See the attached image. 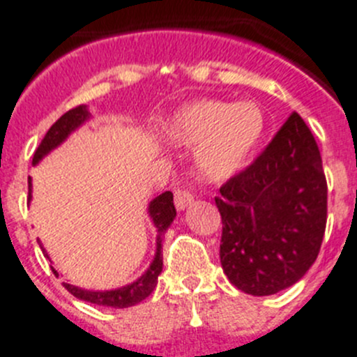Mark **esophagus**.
Returning a JSON list of instances; mask_svg holds the SVG:
<instances>
[{"label":"esophagus","mask_w":357,"mask_h":357,"mask_svg":"<svg viewBox=\"0 0 357 357\" xmlns=\"http://www.w3.org/2000/svg\"><path fill=\"white\" fill-rule=\"evenodd\" d=\"M192 202H194V195L186 192V190H178L174 194V204L178 211H185L188 206H192Z\"/></svg>","instance_id":"34e87169"}]
</instances>
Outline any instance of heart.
Here are the masks:
<instances>
[{
    "label": "heart",
    "instance_id": "heart-1",
    "mask_svg": "<svg viewBox=\"0 0 357 357\" xmlns=\"http://www.w3.org/2000/svg\"><path fill=\"white\" fill-rule=\"evenodd\" d=\"M264 132V112L248 100H197L176 111L165 126L176 146H197L195 171L202 181L213 185L236 178L248 165Z\"/></svg>",
    "mask_w": 357,
    "mask_h": 357
}]
</instances>
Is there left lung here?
<instances>
[{
	"mask_svg": "<svg viewBox=\"0 0 357 357\" xmlns=\"http://www.w3.org/2000/svg\"><path fill=\"white\" fill-rule=\"evenodd\" d=\"M215 202L224 224L220 262L239 291L271 296L306 275L324 238L328 185L317 142L298 112Z\"/></svg>",
	"mask_w": 357,
	"mask_h": 357,
	"instance_id": "1",
	"label": "left lung"
}]
</instances>
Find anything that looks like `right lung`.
<instances>
[{"mask_svg": "<svg viewBox=\"0 0 357 357\" xmlns=\"http://www.w3.org/2000/svg\"><path fill=\"white\" fill-rule=\"evenodd\" d=\"M89 119H91V112H89L88 105H79V107L65 112V114H63L61 118H59L58 121L49 128V132L45 133V137L42 139L38 149H36L35 155H33V165H38V163L49 155V153L54 151L56 148H59V146H61L63 142H65L66 139L75 132V130L81 128V126L84 125L86 121H89ZM28 186H29L28 202H31V192H33L31 178H28ZM148 215L156 229L155 255H153L151 264L148 266V269H146L137 280H133L132 284H126L123 285V287L111 289V291H89V289L77 287V285L63 284L66 291H68L70 294L75 296L77 299H81V301H88V303H93V305H100V306H111V308H128V306L137 305V303H141L142 299L148 298V296L153 292V289L156 287V284H158V276L163 268V257H162L163 236H165V232H167V229L171 227V224L176 218V208H174V202H172L171 192H163V194H160L158 197L153 199V201L148 204ZM38 245L40 248H42L43 255L51 261L47 250L43 248L40 239H38ZM52 271H54L56 276L59 275L54 268H52Z\"/></svg>", "mask_w": 357, "mask_h": 357, "instance_id": "obj_1", "label": "right lung"}]
</instances>
